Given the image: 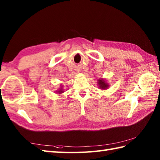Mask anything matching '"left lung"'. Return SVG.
I'll list each match as a JSON object with an SVG mask.
<instances>
[{"label":"left lung","instance_id":"8db88e82","mask_svg":"<svg viewBox=\"0 0 160 160\" xmlns=\"http://www.w3.org/2000/svg\"><path fill=\"white\" fill-rule=\"evenodd\" d=\"M97 83L98 88H101V90H106L108 89V88H109V85L105 82V81L103 79H98Z\"/></svg>","mask_w":160,"mask_h":160}]
</instances>
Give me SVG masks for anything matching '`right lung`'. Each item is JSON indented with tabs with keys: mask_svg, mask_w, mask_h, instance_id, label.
Wrapping results in <instances>:
<instances>
[{
	"mask_svg": "<svg viewBox=\"0 0 160 160\" xmlns=\"http://www.w3.org/2000/svg\"><path fill=\"white\" fill-rule=\"evenodd\" d=\"M62 88H59V90H58V91H57V93H58V94H62V93H63V90L62 89Z\"/></svg>",
	"mask_w": 160,
	"mask_h": 160,
	"instance_id": "obj_1",
	"label": "right lung"
}]
</instances>
